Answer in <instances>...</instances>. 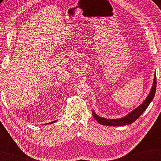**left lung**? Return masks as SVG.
<instances>
[{
    "mask_svg": "<svg viewBox=\"0 0 161 161\" xmlns=\"http://www.w3.org/2000/svg\"><path fill=\"white\" fill-rule=\"evenodd\" d=\"M155 91H156V73H155L154 75V80L153 83V87L151 88V91L146 99L143 101V103L141 105L136 108L132 112L129 113L126 116L118 118V119H107V118H103L97 115L95 112L93 110V115L95 119L97 120V122L99 123L100 124L103 125H108V126H122V125H126L133 123V122L138 119V118L141 116L145 110L151 102L153 101Z\"/></svg>",
    "mask_w": 161,
    "mask_h": 161,
    "instance_id": "8db88e82",
    "label": "left lung"
}]
</instances>
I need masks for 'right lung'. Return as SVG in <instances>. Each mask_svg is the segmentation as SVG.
<instances>
[{"label": "right lung", "mask_w": 161, "mask_h": 161, "mask_svg": "<svg viewBox=\"0 0 161 161\" xmlns=\"http://www.w3.org/2000/svg\"><path fill=\"white\" fill-rule=\"evenodd\" d=\"M57 120H55V121H53V122H51V123H48V124H50V123H55V122H56Z\"/></svg>", "instance_id": "add662e5"}]
</instances>
